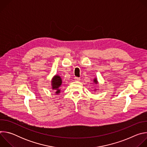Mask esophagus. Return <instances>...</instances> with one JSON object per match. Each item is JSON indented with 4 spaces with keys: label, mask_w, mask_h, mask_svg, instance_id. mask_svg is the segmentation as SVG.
<instances>
[{
    "label": "esophagus",
    "mask_w": 147,
    "mask_h": 147,
    "mask_svg": "<svg viewBox=\"0 0 147 147\" xmlns=\"http://www.w3.org/2000/svg\"><path fill=\"white\" fill-rule=\"evenodd\" d=\"M74 79H75V81H79L80 80V78H79V77H75Z\"/></svg>",
    "instance_id": "esophagus-1"
}]
</instances>
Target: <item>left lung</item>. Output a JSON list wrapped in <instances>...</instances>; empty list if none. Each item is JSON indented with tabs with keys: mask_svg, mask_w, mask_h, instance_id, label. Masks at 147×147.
Instances as JSON below:
<instances>
[{
	"mask_svg": "<svg viewBox=\"0 0 147 147\" xmlns=\"http://www.w3.org/2000/svg\"><path fill=\"white\" fill-rule=\"evenodd\" d=\"M94 81V82L95 84H98V81L97 78H96V77L94 78V81ZM96 91V90L95 89V90H94V91Z\"/></svg>",
	"mask_w": 147,
	"mask_h": 147,
	"instance_id": "1",
	"label": "left lung"
}]
</instances>
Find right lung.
Masks as SVG:
<instances>
[{
	"instance_id": "obj_1",
	"label": "right lung",
	"mask_w": 147,
	"mask_h": 147,
	"mask_svg": "<svg viewBox=\"0 0 147 147\" xmlns=\"http://www.w3.org/2000/svg\"><path fill=\"white\" fill-rule=\"evenodd\" d=\"M62 84V79L61 77L58 75H55L51 80V86L52 90L55 91L56 95H59L60 93V87Z\"/></svg>"
}]
</instances>
